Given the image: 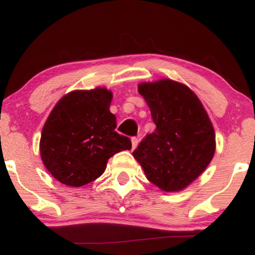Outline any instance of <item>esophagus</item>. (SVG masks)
Returning <instances> with one entry per match:
<instances>
[{
  "label": "esophagus",
  "mask_w": 255,
  "mask_h": 255,
  "mask_svg": "<svg viewBox=\"0 0 255 255\" xmlns=\"http://www.w3.org/2000/svg\"><path fill=\"white\" fill-rule=\"evenodd\" d=\"M137 144H139V139L136 136L131 137V147H133V150L136 147Z\"/></svg>",
  "instance_id": "34e87169"
}]
</instances>
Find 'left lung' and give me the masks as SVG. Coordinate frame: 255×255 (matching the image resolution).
<instances>
[{"label": "left lung", "instance_id": "8db88e82", "mask_svg": "<svg viewBox=\"0 0 255 255\" xmlns=\"http://www.w3.org/2000/svg\"><path fill=\"white\" fill-rule=\"evenodd\" d=\"M156 125L134 150L146 177L165 192H178L200 176L212 160L216 135L206 110L186 85L162 79L139 84Z\"/></svg>", "mask_w": 255, "mask_h": 255}]
</instances>
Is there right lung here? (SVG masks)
<instances>
[{
	"mask_svg": "<svg viewBox=\"0 0 255 255\" xmlns=\"http://www.w3.org/2000/svg\"><path fill=\"white\" fill-rule=\"evenodd\" d=\"M113 93L104 87L73 91L49 115L40 136V157L61 183L81 187L103 174L110 157L130 150L129 137L115 130Z\"/></svg>",
	"mask_w": 255,
	"mask_h": 255,
	"instance_id": "right-lung-1",
	"label": "right lung"
}]
</instances>
